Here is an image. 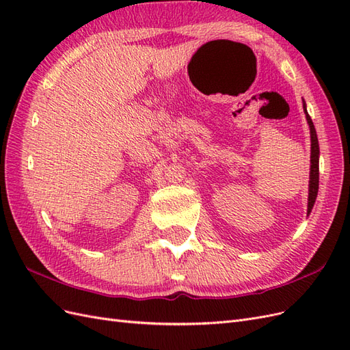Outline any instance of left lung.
Wrapping results in <instances>:
<instances>
[{
  "label": "left lung",
  "instance_id": "left-lung-1",
  "mask_svg": "<svg viewBox=\"0 0 350 350\" xmlns=\"http://www.w3.org/2000/svg\"><path fill=\"white\" fill-rule=\"evenodd\" d=\"M304 111L306 115V121H308L310 125V133H311V171H310V189H308V211L306 215L311 213V210L314 207L317 194H319V156H320V147H319V139H317V131L315 126L312 124L311 116L306 112V105L304 102Z\"/></svg>",
  "mask_w": 350,
  "mask_h": 350
}]
</instances>
